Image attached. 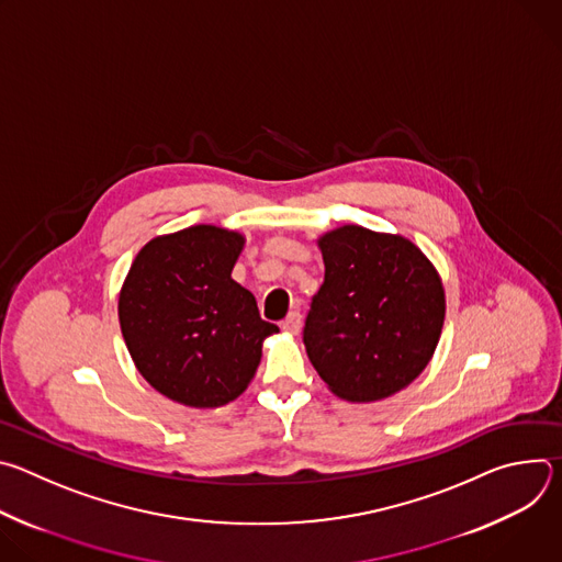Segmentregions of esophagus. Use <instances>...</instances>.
Listing matches in <instances>:
<instances>
[{
	"instance_id": "esophagus-1",
	"label": "esophagus",
	"mask_w": 562,
	"mask_h": 562,
	"mask_svg": "<svg viewBox=\"0 0 562 562\" xmlns=\"http://www.w3.org/2000/svg\"><path fill=\"white\" fill-rule=\"evenodd\" d=\"M300 327H302V315H300L297 311H291V313L286 315L284 323H282V329H284L286 334H291V336H297V334H300Z\"/></svg>"
}]
</instances>
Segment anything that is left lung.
I'll return each instance as SVG.
<instances>
[{
	"label": "left lung",
	"instance_id": "8db88e82",
	"mask_svg": "<svg viewBox=\"0 0 562 562\" xmlns=\"http://www.w3.org/2000/svg\"><path fill=\"white\" fill-rule=\"evenodd\" d=\"M325 284L311 302L304 347L329 391L375 403L429 364L445 325L434 262L400 233L345 224L317 237Z\"/></svg>",
	"mask_w": 562,
	"mask_h": 562
}]
</instances>
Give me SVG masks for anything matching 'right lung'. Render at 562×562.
Here are the masks:
<instances>
[{
    "label": "right lung",
    "mask_w": 562,
    "mask_h": 562,
    "mask_svg": "<svg viewBox=\"0 0 562 562\" xmlns=\"http://www.w3.org/2000/svg\"><path fill=\"white\" fill-rule=\"evenodd\" d=\"M245 245L239 231L195 224L148 239L124 278L117 315L126 349L173 403L228 405L254 380L262 342L280 331L231 278Z\"/></svg>",
    "instance_id": "right-lung-1"
}]
</instances>
